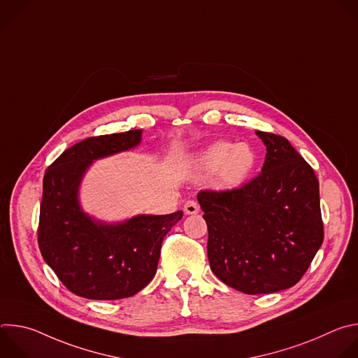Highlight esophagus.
Returning a JSON list of instances; mask_svg holds the SVG:
<instances>
[{
  "label": "esophagus",
  "mask_w": 358,
  "mask_h": 358,
  "mask_svg": "<svg viewBox=\"0 0 358 358\" xmlns=\"http://www.w3.org/2000/svg\"><path fill=\"white\" fill-rule=\"evenodd\" d=\"M184 213L187 214V215H195V214H198L199 213V206H198V202L196 201H187L185 203H184Z\"/></svg>",
  "instance_id": "34e87169"
}]
</instances>
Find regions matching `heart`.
Masks as SVG:
<instances>
[{"instance_id":"obj_1","label":"heart","mask_w":358,"mask_h":358,"mask_svg":"<svg viewBox=\"0 0 358 358\" xmlns=\"http://www.w3.org/2000/svg\"><path fill=\"white\" fill-rule=\"evenodd\" d=\"M191 164L196 174H215L220 185L235 187L253 173L258 164V156L249 143L234 144L221 140L199 151Z\"/></svg>"}]
</instances>
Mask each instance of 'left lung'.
Masks as SVG:
<instances>
[{
    "label": "left lung",
    "instance_id": "obj_1",
    "mask_svg": "<svg viewBox=\"0 0 358 358\" xmlns=\"http://www.w3.org/2000/svg\"><path fill=\"white\" fill-rule=\"evenodd\" d=\"M266 145L262 173L235 189L199 191L211 271L246 294L294 286L323 243L319 180L282 136Z\"/></svg>",
    "mask_w": 358,
    "mask_h": 358
}]
</instances>
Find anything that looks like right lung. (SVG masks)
Listing matches in <instances>:
<instances>
[{
  "mask_svg": "<svg viewBox=\"0 0 358 358\" xmlns=\"http://www.w3.org/2000/svg\"><path fill=\"white\" fill-rule=\"evenodd\" d=\"M141 131L85 138L45 171L38 245L43 261L78 296L117 300L140 292L157 272L164 236L182 218L177 211L109 224L82 210L79 187L87 169L94 160L138 145Z\"/></svg>",
  "mask_w": 358,
  "mask_h": 358,
  "instance_id": "add662e5",
  "label": "right lung"
}]
</instances>
